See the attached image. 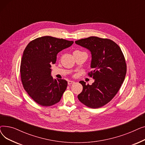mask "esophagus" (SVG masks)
<instances>
[{
    "label": "esophagus",
    "instance_id": "esophagus-1",
    "mask_svg": "<svg viewBox=\"0 0 145 145\" xmlns=\"http://www.w3.org/2000/svg\"><path fill=\"white\" fill-rule=\"evenodd\" d=\"M73 83H74V81H72V80H69V81H68V85H72V84H73Z\"/></svg>",
    "mask_w": 145,
    "mask_h": 145
}]
</instances>
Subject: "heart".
Returning <instances> with one entry per match:
<instances>
[{"label":"heart","instance_id":"heart-1","mask_svg":"<svg viewBox=\"0 0 145 145\" xmlns=\"http://www.w3.org/2000/svg\"><path fill=\"white\" fill-rule=\"evenodd\" d=\"M76 52H81V51H79V50H76V51H74V53H76Z\"/></svg>","mask_w":145,"mask_h":145}]
</instances>
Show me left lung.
Returning <instances> with one entry per match:
<instances>
[{"label":"left lung","mask_w":145,"mask_h":145,"mask_svg":"<svg viewBox=\"0 0 145 145\" xmlns=\"http://www.w3.org/2000/svg\"><path fill=\"white\" fill-rule=\"evenodd\" d=\"M75 43L90 51V67L93 71L88 75L95 79L91 85L79 82L83 90L78 99L89 108H101L115 96L125 80L127 69L125 56L119 46L109 39L90 36Z\"/></svg>","instance_id":"1"}]
</instances>
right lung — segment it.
Masks as SVG:
<instances>
[{
  "instance_id": "add662e5",
  "label": "right lung",
  "mask_w": 145,
  "mask_h": 145,
  "mask_svg": "<svg viewBox=\"0 0 145 145\" xmlns=\"http://www.w3.org/2000/svg\"><path fill=\"white\" fill-rule=\"evenodd\" d=\"M73 41L46 36L30 42L21 60L20 72L23 86L32 99L42 106L58 103L67 86L64 79H53L51 65L57 53L70 47Z\"/></svg>"
}]
</instances>
